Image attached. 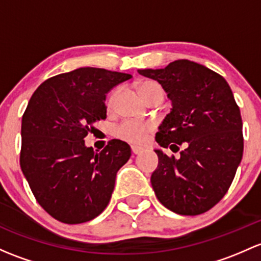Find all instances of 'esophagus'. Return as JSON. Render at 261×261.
<instances>
[{
	"instance_id": "obj_1",
	"label": "esophagus",
	"mask_w": 261,
	"mask_h": 261,
	"mask_svg": "<svg viewBox=\"0 0 261 261\" xmlns=\"http://www.w3.org/2000/svg\"><path fill=\"white\" fill-rule=\"evenodd\" d=\"M131 151H133L134 155H139V153H141L144 150L140 149V147H136V146H131Z\"/></svg>"
}]
</instances>
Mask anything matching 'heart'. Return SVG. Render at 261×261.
Returning <instances> with one entry per match:
<instances>
[{
	"label": "heart",
	"instance_id": "b5f03b06",
	"mask_svg": "<svg viewBox=\"0 0 261 261\" xmlns=\"http://www.w3.org/2000/svg\"><path fill=\"white\" fill-rule=\"evenodd\" d=\"M138 89L140 94L144 98H146L147 96L151 95L152 92L159 91L163 92V87L158 84L156 81L146 80L140 82L138 85ZM117 94H119V90H114L110 95L108 100V106L109 108H112L115 103V100H116ZM153 125L151 122H140V121H131V120H127V121H123L116 126L114 128V135L116 136L117 139L123 140V141H127L130 144L134 145H144L145 142L147 141L150 138V134L152 133Z\"/></svg>",
	"mask_w": 261,
	"mask_h": 261
}]
</instances>
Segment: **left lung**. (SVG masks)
I'll return each mask as SVG.
<instances>
[{"label":"left lung","mask_w":261,"mask_h":261,"mask_svg":"<svg viewBox=\"0 0 261 261\" xmlns=\"http://www.w3.org/2000/svg\"><path fill=\"white\" fill-rule=\"evenodd\" d=\"M139 73L158 81L172 102L156 142L171 150L186 142L179 158L155 150V195L180 215L205 213L229 190L243 158V121L231 89L223 76L189 60Z\"/></svg>","instance_id":"8db88e82"}]
</instances>
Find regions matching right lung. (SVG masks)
Instances as JSON below:
<instances>
[{
	"label": "right lung",
	"instance_id": "right-lung-1",
	"mask_svg": "<svg viewBox=\"0 0 261 261\" xmlns=\"http://www.w3.org/2000/svg\"><path fill=\"white\" fill-rule=\"evenodd\" d=\"M128 73L81 67L54 76L31 96L21 126V170L37 202L65 224L92 220L108 206L131 149L111 140L95 152L84 139L106 119V94Z\"/></svg>",
	"mask_w": 261,
	"mask_h": 261
}]
</instances>
